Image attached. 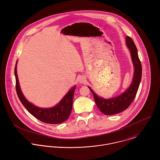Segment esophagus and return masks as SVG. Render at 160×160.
Returning <instances> with one entry per match:
<instances>
[{
	"label": "esophagus",
	"mask_w": 160,
	"mask_h": 160,
	"mask_svg": "<svg viewBox=\"0 0 160 160\" xmlns=\"http://www.w3.org/2000/svg\"><path fill=\"white\" fill-rule=\"evenodd\" d=\"M79 82L80 83H84V82H85V81H86V80H85V78H84V77H81L80 78H79Z\"/></svg>",
	"instance_id": "1"
}]
</instances>
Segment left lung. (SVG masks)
Segmentation results:
<instances>
[{"label": "left lung", "mask_w": 160, "mask_h": 160, "mask_svg": "<svg viewBox=\"0 0 160 160\" xmlns=\"http://www.w3.org/2000/svg\"><path fill=\"white\" fill-rule=\"evenodd\" d=\"M126 39V45L131 52L134 66V78L130 87L120 95L110 99H104L100 97L93 92L91 88L88 87L93 95L97 106L101 112L106 115L117 114L127 109L135 98L141 81L142 69L138 55L137 47L129 36H128Z\"/></svg>", "instance_id": "1"}]
</instances>
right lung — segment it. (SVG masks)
<instances>
[{"instance_id": "add662e5", "label": "right lung", "mask_w": 160, "mask_h": 160, "mask_svg": "<svg viewBox=\"0 0 160 160\" xmlns=\"http://www.w3.org/2000/svg\"><path fill=\"white\" fill-rule=\"evenodd\" d=\"M17 64L15 67V74L16 79V91L18 97L25 108L36 118L47 124H59L65 121L71 114L72 107V100L76 86H74L65 95L57 105L50 108H41L29 103L24 97L21 91L17 72Z\"/></svg>"}]
</instances>
